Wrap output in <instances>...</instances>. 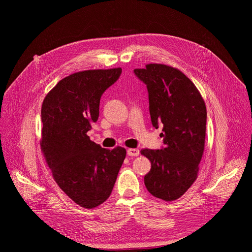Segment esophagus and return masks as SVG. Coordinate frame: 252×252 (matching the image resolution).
<instances>
[{
	"instance_id": "obj_1",
	"label": "esophagus",
	"mask_w": 252,
	"mask_h": 252,
	"mask_svg": "<svg viewBox=\"0 0 252 252\" xmlns=\"http://www.w3.org/2000/svg\"><path fill=\"white\" fill-rule=\"evenodd\" d=\"M139 154H140V151H139V149H135V148H129V149H127V155L128 156H139Z\"/></svg>"
}]
</instances>
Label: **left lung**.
<instances>
[{"label":"left lung","instance_id":"left-lung-1","mask_svg":"<svg viewBox=\"0 0 252 252\" xmlns=\"http://www.w3.org/2000/svg\"><path fill=\"white\" fill-rule=\"evenodd\" d=\"M135 74L147 86L151 122L162 125L164 148L142 149L151 162L145 176L150 194L174 201L196 181L204 151L206 106L195 85L173 66L150 63Z\"/></svg>","mask_w":252,"mask_h":252}]
</instances>
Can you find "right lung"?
Listing matches in <instances>:
<instances>
[{
	"label": "right lung",
	"mask_w": 252,
	"mask_h": 252,
	"mask_svg": "<svg viewBox=\"0 0 252 252\" xmlns=\"http://www.w3.org/2000/svg\"><path fill=\"white\" fill-rule=\"evenodd\" d=\"M122 68L91 69L62 78L42 105L41 149L60 189L92 209L108 199L126 150L102 148L87 135L99 117L100 99Z\"/></svg>",
	"instance_id": "right-lung-1"
}]
</instances>
